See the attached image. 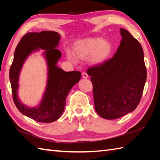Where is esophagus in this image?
I'll return each mask as SVG.
<instances>
[{
	"instance_id": "obj_1",
	"label": "esophagus",
	"mask_w": 160,
	"mask_h": 160,
	"mask_svg": "<svg viewBox=\"0 0 160 160\" xmlns=\"http://www.w3.org/2000/svg\"><path fill=\"white\" fill-rule=\"evenodd\" d=\"M82 78H84V79H87V78L88 77H89V76H88L87 73H85V72H83V73H82Z\"/></svg>"
}]
</instances>
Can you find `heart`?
Wrapping results in <instances>:
<instances>
[{
    "label": "heart",
    "mask_w": 160,
    "mask_h": 160,
    "mask_svg": "<svg viewBox=\"0 0 160 160\" xmlns=\"http://www.w3.org/2000/svg\"><path fill=\"white\" fill-rule=\"evenodd\" d=\"M113 52L110 42L98 38H85L77 42L73 46V53L67 50L66 54L69 60L74 62L76 57L81 60L88 58L95 65L104 62Z\"/></svg>",
    "instance_id": "obj_1"
}]
</instances>
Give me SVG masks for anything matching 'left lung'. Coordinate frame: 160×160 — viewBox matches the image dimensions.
<instances>
[{
  "instance_id": "1",
  "label": "left lung",
  "mask_w": 160,
  "mask_h": 160,
  "mask_svg": "<svg viewBox=\"0 0 160 160\" xmlns=\"http://www.w3.org/2000/svg\"><path fill=\"white\" fill-rule=\"evenodd\" d=\"M111 59L87 69L93 87L95 109L100 117L114 120L133 111L147 80L143 49L127 30Z\"/></svg>"
}]
</instances>
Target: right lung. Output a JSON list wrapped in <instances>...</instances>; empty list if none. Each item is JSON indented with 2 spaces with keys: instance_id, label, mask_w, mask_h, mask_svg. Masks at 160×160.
<instances>
[{
  "instance_id": "add662e5",
  "label": "right lung",
  "mask_w": 160,
  "mask_h": 160,
  "mask_svg": "<svg viewBox=\"0 0 160 160\" xmlns=\"http://www.w3.org/2000/svg\"><path fill=\"white\" fill-rule=\"evenodd\" d=\"M60 39L59 33L53 31L26 33L16 47L10 67L9 79L16 107L20 113L38 122L50 123L61 116L64 110L68 93L81 78L79 71L66 72L57 66L62 56L56 49ZM40 48L45 50L43 55L48 67L47 86L40 104L36 107L29 108L24 105L18 98L19 77L26 58Z\"/></svg>"
}]
</instances>
